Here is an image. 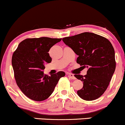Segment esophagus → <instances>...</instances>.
<instances>
[{
  "instance_id": "34e87169",
  "label": "esophagus",
  "mask_w": 125,
  "mask_h": 125,
  "mask_svg": "<svg viewBox=\"0 0 125 125\" xmlns=\"http://www.w3.org/2000/svg\"><path fill=\"white\" fill-rule=\"evenodd\" d=\"M68 77H69V78L72 79H75L76 77H74V74H73L72 73H69L68 74Z\"/></svg>"
}]
</instances>
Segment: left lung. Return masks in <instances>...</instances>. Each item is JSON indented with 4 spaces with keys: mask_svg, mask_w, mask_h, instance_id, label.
Here are the masks:
<instances>
[{
    "mask_svg": "<svg viewBox=\"0 0 125 125\" xmlns=\"http://www.w3.org/2000/svg\"><path fill=\"white\" fill-rule=\"evenodd\" d=\"M62 41L77 55L76 62L87 67V74H74L83 82L77 94L82 99H97L107 89L116 68L115 51L106 38L94 33L84 32L66 37Z\"/></svg>",
    "mask_w": 125,
    "mask_h": 125,
    "instance_id": "obj_1",
    "label": "left lung"
}]
</instances>
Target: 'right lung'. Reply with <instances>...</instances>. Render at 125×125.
I'll return each instance as SVG.
<instances>
[{"mask_svg": "<svg viewBox=\"0 0 125 125\" xmlns=\"http://www.w3.org/2000/svg\"><path fill=\"white\" fill-rule=\"evenodd\" d=\"M62 39L42 37L28 38L21 41L12 55V64L16 82L27 97L35 101H43L51 95L64 72L51 76L44 74V64L51 63L49 51Z\"/></svg>", "mask_w": 125, "mask_h": 125, "instance_id": "obj_1", "label": "right lung"}]
</instances>
